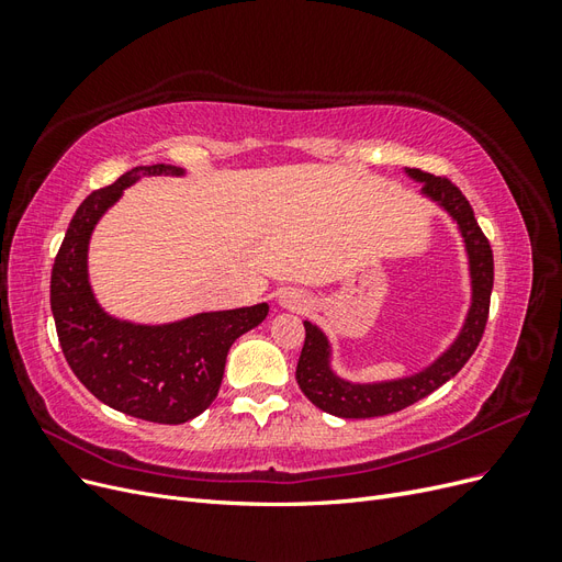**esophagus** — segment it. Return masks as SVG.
Segmentation results:
<instances>
[{
	"mask_svg": "<svg viewBox=\"0 0 562 562\" xmlns=\"http://www.w3.org/2000/svg\"><path fill=\"white\" fill-rule=\"evenodd\" d=\"M279 302H281V307L293 310V312H302L304 307H307V297H304L300 291H295V288H291V291H283Z\"/></svg>",
	"mask_w": 562,
	"mask_h": 562,
	"instance_id": "1",
	"label": "esophagus"
}]
</instances>
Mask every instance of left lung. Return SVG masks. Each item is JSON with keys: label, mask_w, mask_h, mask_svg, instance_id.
Wrapping results in <instances>:
<instances>
[{"label": "left lung", "mask_w": 562, "mask_h": 562, "mask_svg": "<svg viewBox=\"0 0 562 562\" xmlns=\"http://www.w3.org/2000/svg\"><path fill=\"white\" fill-rule=\"evenodd\" d=\"M415 180L424 182V194H429L438 201L454 220L459 229H462L464 244L469 250L471 262V279H473V302L467 318V326L457 342L448 349V353L427 368L417 372L415 378L398 380V382H384V384H349L333 375L328 366V342L323 333L304 323V345L297 361L295 378L302 389L316 407L326 411L335 417L345 419H363V417H382L398 413L403 407L417 403L419 398L434 394L438 386H443L450 378H454L464 363L471 359L475 347L481 345L485 323L490 314V295H492V281H495V260H492V248L487 236L479 227V220L473 215L471 203L462 194L459 187L446 176H431L419 168H411Z\"/></svg>", "instance_id": "1"}]
</instances>
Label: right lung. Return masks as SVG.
<instances>
[{
    "mask_svg": "<svg viewBox=\"0 0 562 562\" xmlns=\"http://www.w3.org/2000/svg\"><path fill=\"white\" fill-rule=\"evenodd\" d=\"M171 164L135 166L81 201L50 271V312L67 366L91 394L114 411L182 424L215 401L227 351L260 326L269 307L199 314L171 326H131L98 307L87 279V248L98 217L143 176H180Z\"/></svg>",
    "mask_w": 562,
    "mask_h": 562,
    "instance_id": "right-lung-1",
    "label": "right lung"
}]
</instances>
